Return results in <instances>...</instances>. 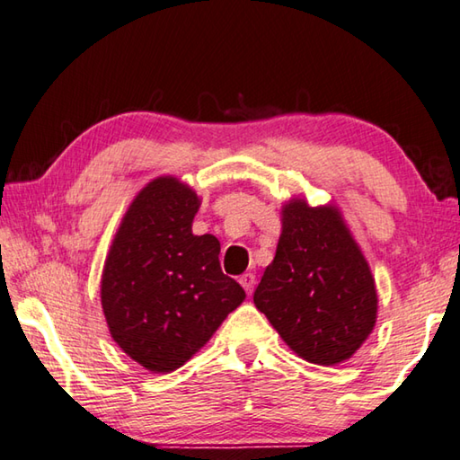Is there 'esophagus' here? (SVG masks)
<instances>
[{"instance_id": "34e87169", "label": "esophagus", "mask_w": 460, "mask_h": 460, "mask_svg": "<svg viewBox=\"0 0 460 460\" xmlns=\"http://www.w3.org/2000/svg\"><path fill=\"white\" fill-rule=\"evenodd\" d=\"M239 282H241V286L245 288V292L252 296V292H253V288H255V276L253 274H243L239 278Z\"/></svg>"}]
</instances>
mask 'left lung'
<instances>
[{
	"label": "left lung",
	"mask_w": 460,
	"mask_h": 460,
	"mask_svg": "<svg viewBox=\"0 0 460 460\" xmlns=\"http://www.w3.org/2000/svg\"><path fill=\"white\" fill-rule=\"evenodd\" d=\"M253 302L310 363L337 365L363 345L377 318L376 279L339 208L284 205L276 258Z\"/></svg>",
	"instance_id": "left-lung-1"
}]
</instances>
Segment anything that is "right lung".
<instances>
[{
	"mask_svg": "<svg viewBox=\"0 0 460 460\" xmlns=\"http://www.w3.org/2000/svg\"><path fill=\"white\" fill-rule=\"evenodd\" d=\"M197 192L174 176L131 202L105 260L101 306L113 341L154 373L181 367L245 300L225 276L219 239L192 235Z\"/></svg>",
	"mask_w": 460,
	"mask_h": 460,
	"instance_id": "add662e5",
	"label": "right lung"
}]
</instances>
